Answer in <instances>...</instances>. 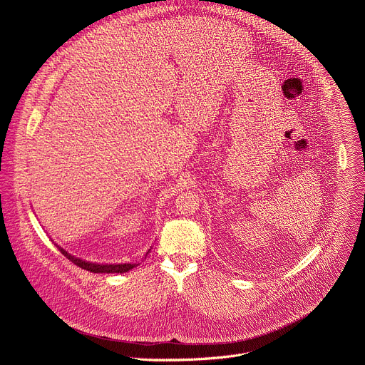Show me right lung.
Wrapping results in <instances>:
<instances>
[{
  "label": "right lung",
  "instance_id": "right-lung-1",
  "mask_svg": "<svg viewBox=\"0 0 365 365\" xmlns=\"http://www.w3.org/2000/svg\"><path fill=\"white\" fill-rule=\"evenodd\" d=\"M61 252L69 258L71 262L73 264H76L78 267L83 269V270H88V272H92V273H125L131 269H134L137 264H96V263H88V262H83V259L81 258H75L73 255H71L68 251H65L63 248H61Z\"/></svg>",
  "mask_w": 365,
  "mask_h": 365
}]
</instances>
